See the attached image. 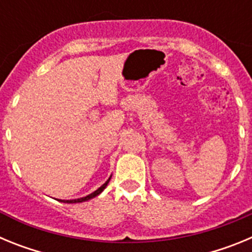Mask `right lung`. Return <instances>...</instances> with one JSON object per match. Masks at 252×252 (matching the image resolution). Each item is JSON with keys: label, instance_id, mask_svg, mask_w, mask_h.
<instances>
[{"label": "right lung", "instance_id": "1", "mask_svg": "<svg viewBox=\"0 0 252 252\" xmlns=\"http://www.w3.org/2000/svg\"><path fill=\"white\" fill-rule=\"evenodd\" d=\"M111 177H112V175H111ZM111 177L108 178V179H107L106 182H104V184H102V186L99 187V188L97 189V190H94V192H93V193H91V194L86 195V197L78 198V199H70V201H65V199H58V201H59V202H63V203H82V202L90 201V199H92V198L97 197V195H98V194H101V193L103 192V190H104V188H106V187H107V184H108V182H110Z\"/></svg>", "mask_w": 252, "mask_h": 252}]
</instances>
